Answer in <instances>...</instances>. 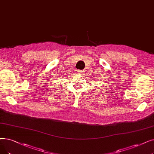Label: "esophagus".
Here are the masks:
<instances>
[{"label":"esophagus","mask_w":154,"mask_h":154,"mask_svg":"<svg viewBox=\"0 0 154 154\" xmlns=\"http://www.w3.org/2000/svg\"><path fill=\"white\" fill-rule=\"evenodd\" d=\"M78 72H79V73H78V74H79V75H82V72H84V71H82V70H78Z\"/></svg>","instance_id":"obj_1"}]
</instances>
